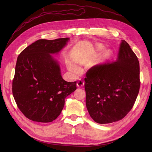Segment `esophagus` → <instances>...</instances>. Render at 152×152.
Masks as SVG:
<instances>
[{"label":"esophagus","instance_id":"obj_1","mask_svg":"<svg viewBox=\"0 0 152 152\" xmlns=\"http://www.w3.org/2000/svg\"><path fill=\"white\" fill-rule=\"evenodd\" d=\"M84 85V81H83V80H81V79H80L79 81H78L77 84V87H82Z\"/></svg>","mask_w":152,"mask_h":152}]
</instances>
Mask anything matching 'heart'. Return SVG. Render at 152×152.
<instances>
[{"label":"heart","instance_id":"obj_1","mask_svg":"<svg viewBox=\"0 0 152 152\" xmlns=\"http://www.w3.org/2000/svg\"><path fill=\"white\" fill-rule=\"evenodd\" d=\"M68 68L73 73H77L79 72V68L77 67L76 66H75L74 65H73V64L71 63L70 62L68 63Z\"/></svg>","mask_w":152,"mask_h":152}]
</instances>
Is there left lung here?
<instances>
[{
	"label": "left lung",
	"instance_id": "left-lung-1",
	"mask_svg": "<svg viewBox=\"0 0 152 152\" xmlns=\"http://www.w3.org/2000/svg\"><path fill=\"white\" fill-rule=\"evenodd\" d=\"M84 80L86 107L91 118L102 124L118 121L131 111L139 93V61L122 40L116 60L91 68Z\"/></svg>",
	"mask_w": 152,
	"mask_h": 152
}]
</instances>
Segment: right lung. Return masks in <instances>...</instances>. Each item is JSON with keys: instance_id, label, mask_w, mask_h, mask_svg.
I'll list each match as a JSON object with an SVG mask.
<instances>
[{"instance_id": "add662e5", "label": "right lung", "mask_w": 152, "mask_h": 152, "mask_svg": "<svg viewBox=\"0 0 152 152\" xmlns=\"http://www.w3.org/2000/svg\"><path fill=\"white\" fill-rule=\"evenodd\" d=\"M69 38L40 39L18 57L12 80V94L18 108L31 121L50 122L59 115L65 98L77 89V82H66L50 54L58 53Z\"/></svg>"}]
</instances>
